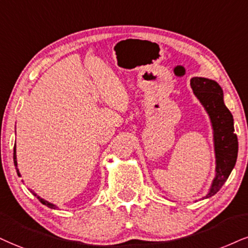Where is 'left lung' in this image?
Wrapping results in <instances>:
<instances>
[{"label": "left lung", "mask_w": 248, "mask_h": 248, "mask_svg": "<svg viewBox=\"0 0 248 248\" xmlns=\"http://www.w3.org/2000/svg\"><path fill=\"white\" fill-rule=\"evenodd\" d=\"M194 95L209 116L213 129L216 167L215 177L208 193L202 199L215 195L227 182L238 156V138L234 133L233 116L224 105L222 87L215 80L202 77L191 79Z\"/></svg>", "instance_id": "1"}]
</instances>
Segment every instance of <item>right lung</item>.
Masks as SVG:
<instances>
[{"label":"right lung","instance_id":"add662e5","mask_svg":"<svg viewBox=\"0 0 248 248\" xmlns=\"http://www.w3.org/2000/svg\"><path fill=\"white\" fill-rule=\"evenodd\" d=\"M14 163H15V167H16V170H17V175L18 176H21L20 173H19V170H18V168H17V155H16V145H15V148H14ZM33 194L35 195L36 198L39 199V201L40 202H41L42 204H45V206H47V207H49V208H51V209H57V207L55 206L54 203H51V202H49V201H47V200H45V199H42V198H40L39 195H36V193H34V192H32Z\"/></svg>","mask_w":248,"mask_h":248}]
</instances>
